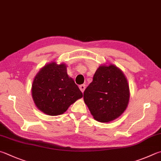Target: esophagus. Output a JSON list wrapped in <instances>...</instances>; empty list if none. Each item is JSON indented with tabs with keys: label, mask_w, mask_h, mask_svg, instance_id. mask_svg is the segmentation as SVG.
<instances>
[{
	"label": "esophagus",
	"mask_w": 161,
	"mask_h": 161,
	"mask_svg": "<svg viewBox=\"0 0 161 161\" xmlns=\"http://www.w3.org/2000/svg\"><path fill=\"white\" fill-rule=\"evenodd\" d=\"M80 89L81 90V92L83 93L84 92V90H85V84H81V85H80Z\"/></svg>",
	"instance_id": "34e87169"
}]
</instances>
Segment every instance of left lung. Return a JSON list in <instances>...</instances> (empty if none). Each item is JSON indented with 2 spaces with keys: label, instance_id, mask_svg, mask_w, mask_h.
Listing matches in <instances>:
<instances>
[{
  "label": "left lung",
  "instance_id": "left-lung-1",
  "mask_svg": "<svg viewBox=\"0 0 161 161\" xmlns=\"http://www.w3.org/2000/svg\"><path fill=\"white\" fill-rule=\"evenodd\" d=\"M129 84L113 64L100 65L84 92V103L96 120L109 122L125 112L130 101Z\"/></svg>",
  "mask_w": 161,
  "mask_h": 161
}]
</instances>
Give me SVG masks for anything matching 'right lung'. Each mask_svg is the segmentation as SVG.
<instances>
[{
  "instance_id": "add662e5",
  "label": "right lung",
  "mask_w": 161,
  "mask_h": 161,
  "mask_svg": "<svg viewBox=\"0 0 161 161\" xmlns=\"http://www.w3.org/2000/svg\"><path fill=\"white\" fill-rule=\"evenodd\" d=\"M31 96L37 108L46 115H62L82 93L67 73L65 63H48L34 79Z\"/></svg>"
}]
</instances>
